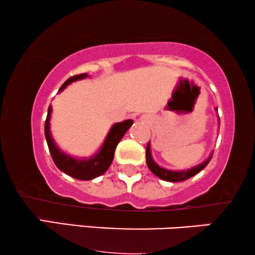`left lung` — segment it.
I'll use <instances>...</instances> for the list:
<instances>
[{
    "instance_id": "left-lung-1",
    "label": "left lung",
    "mask_w": 255,
    "mask_h": 255,
    "mask_svg": "<svg viewBox=\"0 0 255 255\" xmlns=\"http://www.w3.org/2000/svg\"><path fill=\"white\" fill-rule=\"evenodd\" d=\"M216 110H217V108H216ZM218 120H219V117H218ZM211 156H212V154L209 156V158L205 160V161L200 163V165L193 167V168H190V169H187V170H169V169L162 168V167H160L159 165H156V163L154 162V160H153V158H152L149 142L147 144V146H146V162H147L148 168L151 169V172L154 174V175L158 176L159 179L168 181V182H180V181L188 180V179H190L191 176L196 175L197 173H200L201 170L203 169L209 162H210Z\"/></svg>"
}]
</instances>
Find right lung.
Returning <instances> with one entry per match:
<instances>
[{
	"mask_svg": "<svg viewBox=\"0 0 255 255\" xmlns=\"http://www.w3.org/2000/svg\"><path fill=\"white\" fill-rule=\"evenodd\" d=\"M87 73L83 74L71 76L68 80H66L64 85L61 86V88L59 89V92H62L66 87L71 85L72 82L78 81V80H82L88 78ZM52 113V107H48L47 110V117L45 121V138H46L48 149L52 155V159L55 163V166L58 167L61 172H64L67 175L74 177L78 180H93L95 177L102 175L107 172V169L109 168L111 162L114 160L115 149H116L118 142L121 141V139L123 138L132 124L133 121L128 120L122 122V123H116L113 125V128H110L109 133H108L106 140H104L103 145L101 146L100 151L90 156L89 159H76L73 156L66 154L58 147L55 144L53 138H52L51 131H50V118Z\"/></svg>",
	"mask_w": 255,
	"mask_h": 255,
	"instance_id": "right-lung-1",
	"label": "right lung"
}]
</instances>
